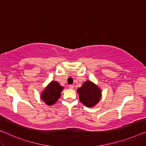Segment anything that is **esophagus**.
Listing matches in <instances>:
<instances>
[{"label":"esophagus","instance_id":"obj_1","mask_svg":"<svg viewBox=\"0 0 146 146\" xmlns=\"http://www.w3.org/2000/svg\"><path fill=\"white\" fill-rule=\"evenodd\" d=\"M69 88H70V89H73L74 86L72 84H70V85H69Z\"/></svg>","mask_w":146,"mask_h":146}]
</instances>
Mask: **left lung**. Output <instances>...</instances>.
<instances>
[{"mask_svg": "<svg viewBox=\"0 0 146 146\" xmlns=\"http://www.w3.org/2000/svg\"><path fill=\"white\" fill-rule=\"evenodd\" d=\"M80 101L88 108L95 106L100 100L102 91L95 83L86 80L80 88L77 90Z\"/></svg>", "mask_w": 146, "mask_h": 146, "instance_id": "obj_1", "label": "left lung"}]
</instances>
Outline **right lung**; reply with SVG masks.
Listing matches in <instances>:
<instances>
[{
	"label": "right lung",
	"instance_id": "right-lung-1",
	"mask_svg": "<svg viewBox=\"0 0 146 146\" xmlns=\"http://www.w3.org/2000/svg\"><path fill=\"white\" fill-rule=\"evenodd\" d=\"M63 90L64 87L59 84L58 82L51 81L42 91L40 97L46 104L52 106L55 104L60 97L61 92Z\"/></svg>",
	"mask_w": 146,
	"mask_h": 146
}]
</instances>
